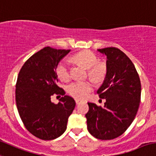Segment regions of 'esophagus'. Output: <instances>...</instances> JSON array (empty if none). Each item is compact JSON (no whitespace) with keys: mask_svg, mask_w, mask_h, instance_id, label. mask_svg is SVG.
Returning a JSON list of instances; mask_svg holds the SVG:
<instances>
[{"mask_svg":"<svg viewBox=\"0 0 156 156\" xmlns=\"http://www.w3.org/2000/svg\"><path fill=\"white\" fill-rule=\"evenodd\" d=\"M75 102H76V104H78L80 103L79 100H75Z\"/></svg>","mask_w":156,"mask_h":156,"instance_id":"34e87169","label":"esophagus"}]
</instances>
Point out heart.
<instances>
[{
    "mask_svg": "<svg viewBox=\"0 0 156 156\" xmlns=\"http://www.w3.org/2000/svg\"><path fill=\"white\" fill-rule=\"evenodd\" d=\"M73 62L79 63L88 69V75L94 79L101 78L105 72V66L102 63L98 62V58L90 51L84 50L78 52L71 58ZM58 78L63 81H68L71 78L70 63L64 59L58 63L56 69ZM93 88V85L89 81H75L68 86V92L73 98L82 100Z\"/></svg>",
    "mask_w": 156,
    "mask_h": 156,
    "instance_id": "heart-1",
    "label": "heart"
}]
</instances>
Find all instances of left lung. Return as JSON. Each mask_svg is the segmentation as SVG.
I'll use <instances>...</instances> for the list:
<instances>
[{"label": "left lung", "instance_id": "8db88e82", "mask_svg": "<svg viewBox=\"0 0 156 156\" xmlns=\"http://www.w3.org/2000/svg\"><path fill=\"white\" fill-rule=\"evenodd\" d=\"M107 56V73L98 90L105 99L103 107L87 103V130L95 138L113 140L130 126L138 111L141 98V83L133 63L117 48L98 49Z\"/></svg>", "mask_w": 156, "mask_h": 156}]
</instances>
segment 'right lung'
<instances>
[{
    "instance_id": "right-lung-1",
    "label": "right lung",
    "mask_w": 156,
    "mask_h": 156,
    "mask_svg": "<svg viewBox=\"0 0 156 156\" xmlns=\"http://www.w3.org/2000/svg\"><path fill=\"white\" fill-rule=\"evenodd\" d=\"M70 51L43 48L24 63L18 75L15 91L18 113L27 130L41 140H54L64 133L75 107V100L58 86L56 73L59 62ZM53 94L63 95L57 105L51 101Z\"/></svg>"
}]
</instances>
